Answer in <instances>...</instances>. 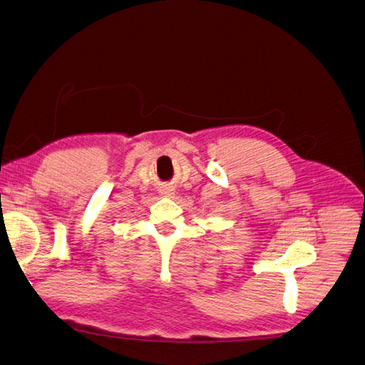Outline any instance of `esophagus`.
<instances>
[{
	"mask_svg": "<svg viewBox=\"0 0 365 365\" xmlns=\"http://www.w3.org/2000/svg\"><path fill=\"white\" fill-rule=\"evenodd\" d=\"M160 192H161L163 197H174V195H175V191L173 188H168V187L166 188H161Z\"/></svg>",
	"mask_w": 365,
	"mask_h": 365,
	"instance_id": "obj_1",
	"label": "esophagus"
}]
</instances>
